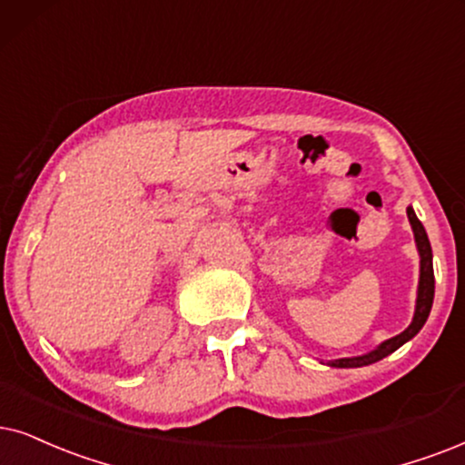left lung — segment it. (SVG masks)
<instances>
[{"mask_svg":"<svg viewBox=\"0 0 465 465\" xmlns=\"http://www.w3.org/2000/svg\"><path fill=\"white\" fill-rule=\"evenodd\" d=\"M408 221L412 225L414 232V242L416 251H419L420 257V274H419V290H416V307H414V317L410 322V326L405 328L403 332H399L397 337L381 341L378 348L367 351V354L361 356H350V358H334V361H328L324 364L334 369H356V367H367V364H373L386 358L392 351L401 348L403 343H408L410 339H414L416 334L420 332V328L425 326L429 313H431L433 304V292H436V279H433V252L431 244H429L427 232L422 227V223L416 216L412 205H408Z\"/></svg>","mask_w":465,"mask_h":465,"instance_id":"1","label":"left lung"}]
</instances>
